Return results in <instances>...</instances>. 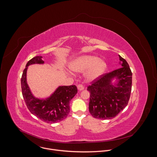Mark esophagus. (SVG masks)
Wrapping results in <instances>:
<instances>
[{"label":"esophagus","mask_w":157,"mask_h":157,"mask_svg":"<svg viewBox=\"0 0 157 157\" xmlns=\"http://www.w3.org/2000/svg\"><path fill=\"white\" fill-rule=\"evenodd\" d=\"M77 87H78V89L79 91H82L83 89H84V86L82 84H78Z\"/></svg>","instance_id":"esophagus-1"}]
</instances>
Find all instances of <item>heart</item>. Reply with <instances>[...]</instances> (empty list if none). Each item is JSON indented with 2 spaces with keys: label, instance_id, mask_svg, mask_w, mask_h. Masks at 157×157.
I'll list each match as a JSON object with an SVG mask.
<instances>
[{
  "label": "heart",
  "instance_id": "heart-1",
  "mask_svg": "<svg viewBox=\"0 0 157 157\" xmlns=\"http://www.w3.org/2000/svg\"><path fill=\"white\" fill-rule=\"evenodd\" d=\"M70 67L76 73H83L87 71L86 78L89 81H93L100 78L107 68V64L98 56L94 55H81L73 59Z\"/></svg>",
  "mask_w": 157,
  "mask_h": 157
}]
</instances>
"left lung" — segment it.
<instances>
[{
    "mask_svg": "<svg viewBox=\"0 0 157 157\" xmlns=\"http://www.w3.org/2000/svg\"><path fill=\"white\" fill-rule=\"evenodd\" d=\"M119 56L121 68L102 75L87 87L90 93L89 110L95 118L113 119L128 104L132 73L126 60Z\"/></svg>",
    "mask_w": 157,
    "mask_h": 157,
    "instance_id": "1",
    "label": "left lung"
}]
</instances>
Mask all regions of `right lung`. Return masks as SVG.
<instances>
[{"mask_svg":"<svg viewBox=\"0 0 157 157\" xmlns=\"http://www.w3.org/2000/svg\"><path fill=\"white\" fill-rule=\"evenodd\" d=\"M41 56H37L26 64L21 78L22 95L30 113L47 123H56L68 116L71 99L78 93L77 87L72 86H59L55 91L46 98H38L32 93L27 81L28 67L32 64H44Z\"/></svg>","mask_w":157,"mask_h":157,"instance_id":"add662e5","label":"right lung"}]
</instances>
